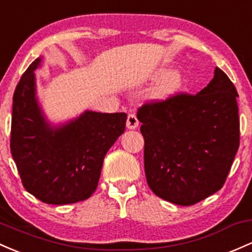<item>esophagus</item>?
I'll use <instances>...</instances> for the list:
<instances>
[{
    "label": "esophagus",
    "mask_w": 252,
    "mask_h": 252,
    "mask_svg": "<svg viewBox=\"0 0 252 252\" xmlns=\"http://www.w3.org/2000/svg\"><path fill=\"white\" fill-rule=\"evenodd\" d=\"M139 126V120H137L136 116L134 113H130L128 115V118H126V128L128 129H135Z\"/></svg>",
    "instance_id": "esophagus-1"
}]
</instances>
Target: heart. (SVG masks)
<instances>
[{"label":"heart","mask_w":252,"mask_h":252,"mask_svg":"<svg viewBox=\"0 0 252 252\" xmlns=\"http://www.w3.org/2000/svg\"><path fill=\"white\" fill-rule=\"evenodd\" d=\"M166 75H168L166 77V80L157 88L156 93H154V95H156V98L158 99L170 98V96L176 94L177 92H179V90H181L182 86H183V80H182L181 74L170 73V71L167 70H162L158 74L159 77Z\"/></svg>","instance_id":"1"}]
</instances>
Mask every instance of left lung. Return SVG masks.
Masks as SVG:
<instances>
[{"instance_id":"1","label":"left lung","mask_w":252,"mask_h":252,"mask_svg":"<svg viewBox=\"0 0 252 252\" xmlns=\"http://www.w3.org/2000/svg\"><path fill=\"white\" fill-rule=\"evenodd\" d=\"M237 96L217 67L197 94L182 93L140 107L146 178L157 196L191 206L222 188L239 148Z\"/></svg>"}]
</instances>
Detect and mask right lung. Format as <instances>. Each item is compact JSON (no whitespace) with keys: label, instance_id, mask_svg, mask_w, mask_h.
I'll list each match as a JSON object with an SVG mask.
<instances>
[{"label":"right lung","instance_id":"obj_1","mask_svg":"<svg viewBox=\"0 0 252 252\" xmlns=\"http://www.w3.org/2000/svg\"><path fill=\"white\" fill-rule=\"evenodd\" d=\"M38 57L13 95L10 152L25 189L41 202L87 200L98 187L104 158L126 129V113L86 110L60 126L46 120L35 90Z\"/></svg>","mask_w":252,"mask_h":252}]
</instances>
